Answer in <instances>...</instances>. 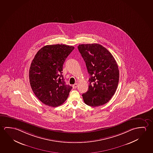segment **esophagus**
<instances>
[{
  "label": "esophagus",
  "mask_w": 153,
  "mask_h": 153,
  "mask_svg": "<svg viewBox=\"0 0 153 153\" xmlns=\"http://www.w3.org/2000/svg\"><path fill=\"white\" fill-rule=\"evenodd\" d=\"M77 84H74L73 86V87L74 88H77Z\"/></svg>",
  "instance_id": "esophagus-1"
}]
</instances>
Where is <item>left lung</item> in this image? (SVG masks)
I'll return each mask as SVG.
<instances>
[{"mask_svg": "<svg viewBox=\"0 0 153 153\" xmlns=\"http://www.w3.org/2000/svg\"><path fill=\"white\" fill-rule=\"evenodd\" d=\"M78 49L90 76L88 91L82 94L83 100L94 107L103 105L110 100L117 88L120 75L115 59L98 44H80Z\"/></svg>", "mask_w": 153, "mask_h": 153, "instance_id": "1", "label": "left lung"}]
</instances>
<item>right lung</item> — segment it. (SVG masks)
<instances>
[{
    "mask_svg": "<svg viewBox=\"0 0 153 153\" xmlns=\"http://www.w3.org/2000/svg\"><path fill=\"white\" fill-rule=\"evenodd\" d=\"M74 48L63 44L46 45L33 58L29 69L30 86L45 105L55 107L67 99L72 87L65 84L63 65Z\"/></svg>",
    "mask_w": 153,
    "mask_h": 153,
    "instance_id": "obj_1",
    "label": "right lung"
}]
</instances>
